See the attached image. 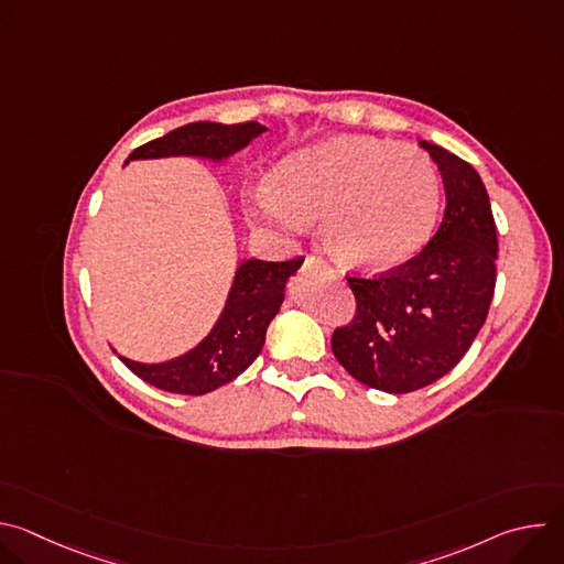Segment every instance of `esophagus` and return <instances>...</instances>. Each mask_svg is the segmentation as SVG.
Returning <instances> with one entry per match:
<instances>
[{
	"instance_id": "34e87169",
	"label": "esophagus",
	"mask_w": 564,
	"mask_h": 564,
	"mask_svg": "<svg viewBox=\"0 0 564 564\" xmlns=\"http://www.w3.org/2000/svg\"><path fill=\"white\" fill-rule=\"evenodd\" d=\"M307 268H318V270H324V272H328V274H335V270L324 261V259H318V257H307Z\"/></svg>"
}]
</instances>
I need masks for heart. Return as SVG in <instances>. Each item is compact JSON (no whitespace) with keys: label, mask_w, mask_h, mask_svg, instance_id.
Segmentation results:
<instances>
[{"label":"heart","mask_w":564,"mask_h":564,"mask_svg":"<svg viewBox=\"0 0 564 564\" xmlns=\"http://www.w3.org/2000/svg\"><path fill=\"white\" fill-rule=\"evenodd\" d=\"M274 187L257 192L263 218L303 231L324 218L333 254L355 268L388 270L413 259L429 240L440 181L413 144L339 135L288 155Z\"/></svg>","instance_id":"1"}]
</instances>
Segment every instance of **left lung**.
Returning <instances> with one entry per match:
<instances>
[{
  "label": "left lung",
  "mask_w": 564,
  "mask_h": 564,
  "mask_svg": "<svg viewBox=\"0 0 564 564\" xmlns=\"http://www.w3.org/2000/svg\"><path fill=\"white\" fill-rule=\"evenodd\" d=\"M420 144L444 181V218L411 261L379 276H346L357 312L333 333L337 361L392 394L420 390L459 364L496 290L498 231L485 183L459 155Z\"/></svg>",
  "instance_id": "8db88e82"
}]
</instances>
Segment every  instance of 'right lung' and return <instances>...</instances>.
<instances>
[{
	"instance_id": "1",
	"label": "right lung",
	"mask_w": 564,
	"mask_h": 564,
	"mask_svg": "<svg viewBox=\"0 0 564 564\" xmlns=\"http://www.w3.org/2000/svg\"><path fill=\"white\" fill-rule=\"evenodd\" d=\"M263 131L265 127L259 122H189L133 149L129 160L165 155H203L223 160L248 147V142ZM301 263L303 257L290 261L246 259L236 270L216 326L194 350L165 364H138L124 357H120V361L142 381L167 392L205 394L220 388L259 357L270 321L283 303L285 281Z\"/></svg>"
}]
</instances>
